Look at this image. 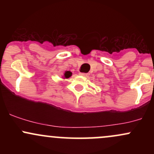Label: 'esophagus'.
I'll use <instances>...</instances> for the list:
<instances>
[{
    "label": "esophagus",
    "instance_id": "1",
    "mask_svg": "<svg viewBox=\"0 0 154 154\" xmlns=\"http://www.w3.org/2000/svg\"><path fill=\"white\" fill-rule=\"evenodd\" d=\"M79 75L84 76V77H88L89 74H88V73H79Z\"/></svg>",
    "mask_w": 154,
    "mask_h": 154
}]
</instances>
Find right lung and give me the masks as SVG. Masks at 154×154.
<instances>
[{
    "label": "right lung",
    "instance_id": "right-lung-1",
    "mask_svg": "<svg viewBox=\"0 0 154 154\" xmlns=\"http://www.w3.org/2000/svg\"><path fill=\"white\" fill-rule=\"evenodd\" d=\"M72 76V72H69V71H66L64 73V77H66V78H69V77H70Z\"/></svg>",
    "mask_w": 154,
    "mask_h": 154
}]
</instances>
